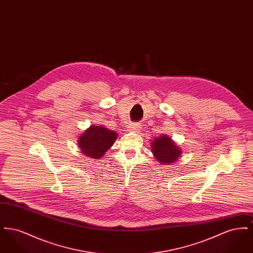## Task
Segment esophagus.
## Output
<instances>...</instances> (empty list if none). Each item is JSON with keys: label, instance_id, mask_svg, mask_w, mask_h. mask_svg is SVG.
Listing matches in <instances>:
<instances>
[{"label": "esophagus", "instance_id": "obj_1", "mask_svg": "<svg viewBox=\"0 0 253 253\" xmlns=\"http://www.w3.org/2000/svg\"><path fill=\"white\" fill-rule=\"evenodd\" d=\"M129 130L132 132H139L141 130V125L138 123H132L129 126Z\"/></svg>", "mask_w": 253, "mask_h": 253}]
</instances>
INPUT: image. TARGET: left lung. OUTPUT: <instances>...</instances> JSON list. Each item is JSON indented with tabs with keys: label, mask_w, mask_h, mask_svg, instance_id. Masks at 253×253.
Returning a JSON list of instances; mask_svg holds the SVG:
<instances>
[{
	"label": "left lung",
	"mask_w": 253,
	"mask_h": 253,
	"mask_svg": "<svg viewBox=\"0 0 253 253\" xmlns=\"http://www.w3.org/2000/svg\"><path fill=\"white\" fill-rule=\"evenodd\" d=\"M152 152L161 165L174 163L182 154L180 148L166 134L157 137L152 141Z\"/></svg>",
	"instance_id": "obj_1"
}]
</instances>
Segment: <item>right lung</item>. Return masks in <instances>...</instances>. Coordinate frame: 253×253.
Returning <instances> with one entry per match:
<instances>
[{
	"instance_id": "obj_1",
	"label": "right lung",
	"mask_w": 253,
	"mask_h": 253,
	"mask_svg": "<svg viewBox=\"0 0 253 253\" xmlns=\"http://www.w3.org/2000/svg\"><path fill=\"white\" fill-rule=\"evenodd\" d=\"M118 133L103 126L91 125L79 137L78 145L84 156L99 159L115 143Z\"/></svg>"
}]
</instances>
